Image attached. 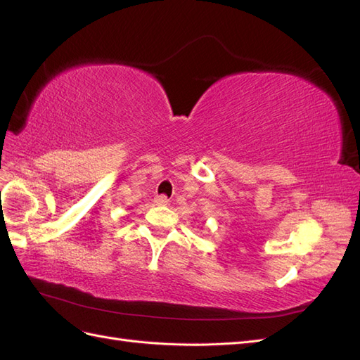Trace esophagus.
I'll return each instance as SVG.
<instances>
[{"mask_svg": "<svg viewBox=\"0 0 360 360\" xmlns=\"http://www.w3.org/2000/svg\"><path fill=\"white\" fill-rule=\"evenodd\" d=\"M155 204L156 205H167L168 204V198L165 197V195H159V197L155 198Z\"/></svg>", "mask_w": 360, "mask_h": 360, "instance_id": "34e87169", "label": "esophagus"}]
</instances>
